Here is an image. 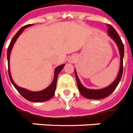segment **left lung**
<instances>
[{
  "mask_svg": "<svg viewBox=\"0 0 133 133\" xmlns=\"http://www.w3.org/2000/svg\"><path fill=\"white\" fill-rule=\"evenodd\" d=\"M108 26V36L110 37L112 40H114V42L116 43L117 46L118 47L119 52V56H120V67L119 69L118 74L117 75L116 78L112 83L109 86L103 88L101 89H87L82 84L79 79V77L77 76V72L75 69V75L77 82V87L79 89V93L81 95L85 98L91 99H100L104 98L106 97L109 96L111 93L114 91V90L117 87L119 82L120 81L121 78L122 77V73H123V58H124V44L121 40L120 37L118 35L115 29L112 27L110 24H107Z\"/></svg>",
  "mask_w": 133,
  "mask_h": 133,
  "instance_id": "obj_1",
  "label": "left lung"
}]
</instances>
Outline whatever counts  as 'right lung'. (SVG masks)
Masks as SVG:
<instances>
[{"label":"right lung","instance_id":"1","mask_svg":"<svg viewBox=\"0 0 133 133\" xmlns=\"http://www.w3.org/2000/svg\"><path fill=\"white\" fill-rule=\"evenodd\" d=\"M32 24H27L26 26H24L23 27L20 29L18 32L13 37L12 40H11V42L9 45L8 49H7V62H8V72H9V79L11 80V82L12 84L14 86L17 91H18V93L21 94L22 96L25 98L27 100L30 101V102H45V101H48L51 98H52L54 97V94H55V91L56 89V83H57V79H58V74L62 71V69H63L64 66V64H61L60 66H58L55 69L54 71V77L53 81H52L51 84L48 87H46V89H44V90L40 91H31L29 90H27L26 89L22 88V87H18L16 84H15V82L13 80L12 77L11 75V72H10V68H9V58H10V54H11V50H12L13 46L14 45L15 42L16 41L20 35L23 32V31L24 30V29L27 28L29 26H32Z\"/></svg>","mask_w":133,"mask_h":133}]
</instances>
